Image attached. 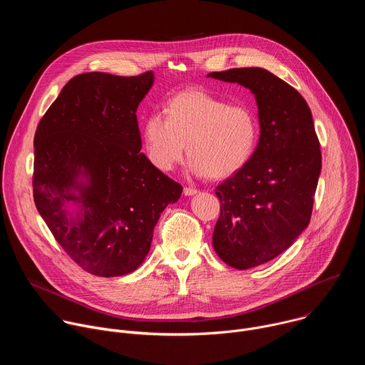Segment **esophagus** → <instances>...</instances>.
<instances>
[{"label":"esophagus","instance_id":"1","mask_svg":"<svg viewBox=\"0 0 365 365\" xmlns=\"http://www.w3.org/2000/svg\"><path fill=\"white\" fill-rule=\"evenodd\" d=\"M183 193H185V196H192V195H196L197 190L195 187H185Z\"/></svg>","mask_w":365,"mask_h":365}]
</instances>
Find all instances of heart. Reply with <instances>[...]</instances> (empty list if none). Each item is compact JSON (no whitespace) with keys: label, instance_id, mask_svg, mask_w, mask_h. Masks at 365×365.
I'll return each mask as SVG.
<instances>
[{"label":"heart","instance_id":"1","mask_svg":"<svg viewBox=\"0 0 365 365\" xmlns=\"http://www.w3.org/2000/svg\"><path fill=\"white\" fill-rule=\"evenodd\" d=\"M163 112L150 113L141 133L148 160L160 170L183 159L186 143L190 172L214 179L237 173L254 153L258 118L247 106L189 89L168 99Z\"/></svg>","mask_w":365,"mask_h":365}]
</instances>
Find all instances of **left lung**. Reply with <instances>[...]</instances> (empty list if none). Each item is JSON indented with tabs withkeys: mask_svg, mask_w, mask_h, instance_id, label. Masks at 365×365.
Wrapping results in <instances>:
<instances>
[{
	"mask_svg": "<svg viewBox=\"0 0 365 365\" xmlns=\"http://www.w3.org/2000/svg\"><path fill=\"white\" fill-rule=\"evenodd\" d=\"M250 89L258 107V144L242 169L217 187L221 215L212 245L228 266L247 270L286 251L309 225L322 155L303 96L262 68L212 72Z\"/></svg>",
	"mask_w": 365,
	"mask_h": 365,
	"instance_id": "8db88e82",
	"label": "left lung"
}]
</instances>
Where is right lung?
I'll return each instance as SVG.
<instances>
[{"label":"right lung","mask_w":365,"mask_h":365,"mask_svg":"<svg viewBox=\"0 0 365 365\" xmlns=\"http://www.w3.org/2000/svg\"><path fill=\"white\" fill-rule=\"evenodd\" d=\"M153 81V72L78 75L36 130L37 211L73 262L99 277L140 267L162 212L183 190L140 153L135 113Z\"/></svg>","instance_id":"obj_1"}]
</instances>
